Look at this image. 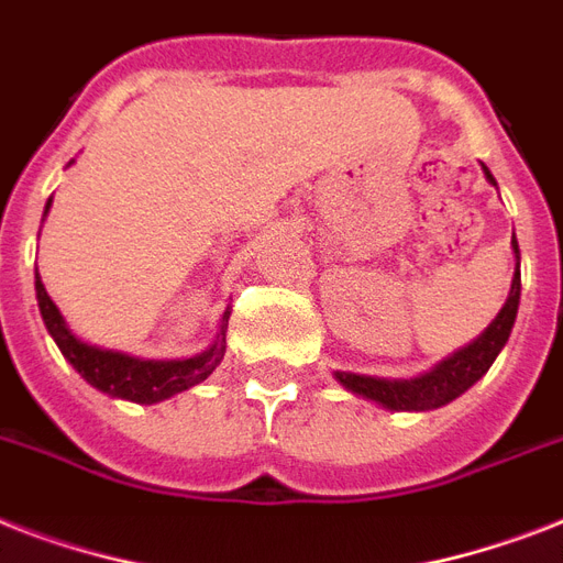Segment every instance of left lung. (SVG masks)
Returning a JSON list of instances; mask_svg holds the SVG:
<instances>
[{"instance_id":"8db88e82","label":"left lung","mask_w":563,"mask_h":563,"mask_svg":"<svg viewBox=\"0 0 563 563\" xmlns=\"http://www.w3.org/2000/svg\"><path fill=\"white\" fill-rule=\"evenodd\" d=\"M482 172H485L488 184L497 187L488 166H482ZM511 251H515L517 272L506 303L497 312V318L471 344H464L462 351L450 353L446 360L438 362L435 368H429L427 374L420 376H411V379H388V376L351 374V371H335V379L356 397H365V400L391 411L441 409L446 402H453L455 397H462L473 383H479L482 376L488 374L499 351L506 347L511 327H515L517 307H520V247H517L515 236H511Z\"/></svg>"}]
</instances>
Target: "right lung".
Listing matches in <instances>:
<instances>
[{
    "label": "right lung",
    "instance_id": "right-lung-1",
    "mask_svg": "<svg viewBox=\"0 0 563 563\" xmlns=\"http://www.w3.org/2000/svg\"><path fill=\"white\" fill-rule=\"evenodd\" d=\"M48 207H52V198L46 203V212ZM34 289H37V307L40 316H43V324H46L48 335L55 339V344L64 353V360L92 388H99L110 397H119V400L143 402V406L169 400L175 394L203 383L224 360V347H228L224 333H228L230 309H224L216 342L203 353H195L189 360H140V356H131V353L108 351V347L78 339L66 324V318L60 316V309L55 307V300L48 298L46 286H43L37 272H34Z\"/></svg>",
    "mask_w": 563,
    "mask_h": 563
}]
</instances>
